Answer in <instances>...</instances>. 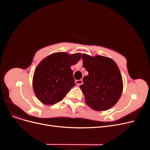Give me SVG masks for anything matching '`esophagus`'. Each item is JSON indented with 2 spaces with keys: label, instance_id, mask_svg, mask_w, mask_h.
Masks as SVG:
<instances>
[{
  "label": "esophagus",
  "instance_id": "obj_1",
  "mask_svg": "<svg viewBox=\"0 0 150 150\" xmlns=\"http://www.w3.org/2000/svg\"><path fill=\"white\" fill-rule=\"evenodd\" d=\"M75 83L76 86H80L83 84V80H75Z\"/></svg>",
  "mask_w": 150,
  "mask_h": 150
}]
</instances>
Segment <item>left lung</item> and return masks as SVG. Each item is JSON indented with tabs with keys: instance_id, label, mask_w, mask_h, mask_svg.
Returning <instances> with one entry per match:
<instances>
[{
	"instance_id": "left-lung-1",
	"label": "left lung",
	"mask_w": 150,
	"mask_h": 150,
	"mask_svg": "<svg viewBox=\"0 0 150 150\" xmlns=\"http://www.w3.org/2000/svg\"><path fill=\"white\" fill-rule=\"evenodd\" d=\"M83 67L89 74L80 86L88 106L96 111H106L120 99L123 89L122 76L116 62L111 58L82 54Z\"/></svg>"
}]
</instances>
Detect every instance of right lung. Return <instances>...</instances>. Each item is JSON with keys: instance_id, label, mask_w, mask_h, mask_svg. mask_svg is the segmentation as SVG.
<instances>
[{"instance_id": "right-lung-1", "label": "right lung", "mask_w": 150, "mask_h": 150, "mask_svg": "<svg viewBox=\"0 0 150 150\" xmlns=\"http://www.w3.org/2000/svg\"><path fill=\"white\" fill-rule=\"evenodd\" d=\"M81 54L52 53L44 58L35 70L32 85L36 97L45 105L56 104L76 85L71 66L81 59Z\"/></svg>"}]
</instances>
